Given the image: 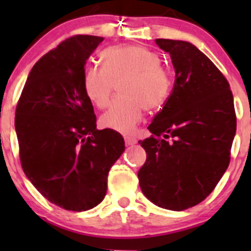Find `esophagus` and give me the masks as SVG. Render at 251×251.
<instances>
[{
	"label": "esophagus",
	"instance_id": "34e87169",
	"mask_svg": "<svg viewBox=\"0 0 251 251\" xmlns=\"http://www.w3.org/2000/svg\"><path fill=\"white\" fill-rule=\"evenodd\" d=\"M124 141H126V146H133L136 145V138H133V137H126L124 138Z\"/></svg>",
	"mask_w": 251,
	"mask_h": 251
}]
</instances>
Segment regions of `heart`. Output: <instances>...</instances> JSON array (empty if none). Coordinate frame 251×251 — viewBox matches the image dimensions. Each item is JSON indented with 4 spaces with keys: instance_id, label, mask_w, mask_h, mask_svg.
I'll use <instances>...</instances> for the list:
<instances>
[{
    "instance_id": "1",
    "label": "heart",
    "mask_w": 251,
    "mask_h": 251,
    "mask_svg": "<svg viewBox=\"0 0 251 251\" xmlns=\"http://www.w3.org/2000/svg\"><path fill=\"white\" fill-rule=\"evenodd\" d=\"M103 68L86 64L81 74L84 94L94 106L108 105L118 84L119 97L101 115L104 128L129 134L141 122L145 109L153 110L167 101L172 90L170 69L153 50L139 45L112 46L101 51Z\"/></svg>"
}]
</instances>
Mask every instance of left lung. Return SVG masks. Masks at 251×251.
I'll use <instances>...</instances> for the list:
<instances>
[{"instance_id":"1","label":"left lung","mask_w":251,"mask_h":251,"mask_svg":"<svg viewBox=\"0 0 251 251\" xmlns=\"http://www.w3.org/2000/svg\"><path fill=\"white\" fill-rule=\"evenodd\" d=\"M171 55L176 79L153 118L139 186L151 202L182 211L214 191L230 163L236 114L229 81L211 60L187 41L156 39Z\"/></svg>"}]
</instances>
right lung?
Masks as SVG:
<instances>
[{
  "instance_id": "right-lung-1",
  "label": "right lung",
  "mask_w": 251,
  "mask_h": 251,
  "mask_svg": "<svg viewBox=\"0 0 251 251\" xmlns=\"http://www.w3.org/2000/svg\"><path fill=\"white\" fill-rule=\"evenodd\" d=\"M101 41L75 35L49 51L31 69L16 106L22 170L45 199L69 211L103 201L108 172L124 152L118 132L97 129L81 85L86 59Z\"/></svg>"
}]
</instances>
